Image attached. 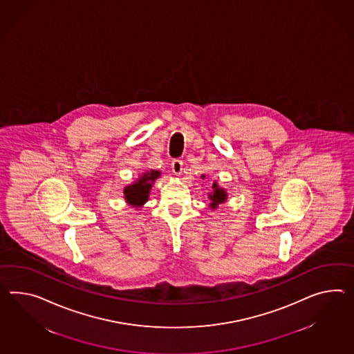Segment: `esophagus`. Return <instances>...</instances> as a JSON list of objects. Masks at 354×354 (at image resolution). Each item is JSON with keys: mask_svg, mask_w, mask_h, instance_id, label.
Wrapping results in <instances>:
<instances>
[{"mask_svg": "<svg viewBox=\"0 0 354 354\" xmlns=\"http://www.w3.org/2000/svg\"><path fill=\"white\" fill-rule=\"evenodd\" d=\"M171 170L175 175H180L183 171V161L181 160H174L171 162Z\"/></svg>", "mask_w": 354, "mask_h": 354, "instance_id": "esophagus-1", "label": "esophagus"}]
</instances>
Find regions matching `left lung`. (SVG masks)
Wrapping results in <instances>:
<instances>
[{
	"instance_id": "8db88e82",
	"label": "left lung",
	"mask_w": 354,
	"mask_h": 354,
	"mask_svg": "<svg viewBox=\"0 0 354 354\" xmlns=\"http://www.w3.org/2000/svg\"><path fill=\"white\" fill-rule=\"evenodd\" d=\"M202 178H205V175H203ZM212 188H214V193L208 194V197H209V201H211V205H209V206H211V207L212 208H217V206H218L220 203H223V202H225V201H226V193H225L224 189L218 188L216 183H214Z\"/></svg>"
}]
</instances>
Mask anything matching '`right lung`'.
<instances>
[{"label":"right lung","mask_w":354,"mask_h":354,"mask_svg":"<svg viewBox=\"0 0 354 354\" xmlns=\"http://www.w3.org/2000/svg\"><path fill=\"white\" fill-rule=\"evenodd\" d=\"M158 176H160L158 171L151 170V171H147L145 175H142V178L138 179V181H136L134 184L127 187L124 190L127 202L134 207H140L143 203H146L148 194H149V189L152 187V183Z\"/></svg>","instance_id":"1"}]
</instances>
